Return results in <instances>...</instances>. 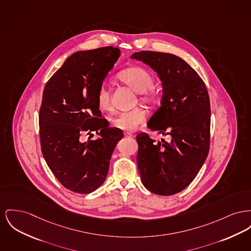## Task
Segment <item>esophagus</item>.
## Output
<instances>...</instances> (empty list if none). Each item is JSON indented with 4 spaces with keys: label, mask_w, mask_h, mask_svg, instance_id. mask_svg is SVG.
<instances>
[{
    "label": "esophagus",
    "mask_w": 251,
    "mask_h": 251,
    "mask_svg": "<svg viewBox=\"0 0 251 251\" xmlns=\"http://www.w3.org/2000/svg\"><path fill=\"white\" fill-rule=\"evenodd\" d=\"M124 136H125V137H133V134L131 133H129V132H125V133H124Z\"/></svg>",
    "instance_id": "obj_1"
}]
</instances>
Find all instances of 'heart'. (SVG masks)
<instances>
[{"label":"heart","instance_id":"b5f03b06","mask_svg":"<svg viewBox=\"0 0 251 251\" xmlns=\"http://www.w3.org/2000/svg\"><path fill=\"white\" fill-rule=\"evenodd\" d=\"M118 79L138 93L140 100L143 102L152 103L155 101V94L153 91L154 80L151 74L146 69L138 66L130 67L122 70L118 75ZM97 103L99 108L108 112L112 108L110 92L106 86L102 85L97 95ZM146 118V112L141 108L122 112L112 118V125L118 130L133 131L137 126L143 123Z\"/></svg>","mask_w":251,"mask_h":251}]
</instances>
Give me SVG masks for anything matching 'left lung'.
<instances>
[{"instance_id":"8db88e82","label":"left lung","mask_w":251,"mask_h":251,"mask_svg":"<svg viewBox=\"0 0 251 251\" xmlns=\"http://www.w3.org/2000/svg\"><path fill=\"white\" fill-rule=\"evenodd\" d=\"M131 59L149 65L161 80V106L147 126L171 138L155 142L147 133L136 135L141 181L150 192L173 195L192 183L208 154V93L199 75L176 55L141 51L133 53Z\"/></svg>"}]
</instances>
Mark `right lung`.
<instances>
[{"label": "right lung", "instance_id": "add662e5", "mask_svg": "<svg viewBox=\"0 0 251 251\" xmlns=\"http://www.w3.org/2000/svg\"><path fill=\"white\" fill-rule=\"evenodd\" d=\"M120 50L113 46L78 51L64 61L47 81L40 110L43 155L54 176L66 189L95 192L106 180L112 153L123 132L109 127L97 103L104 78ZM100 137L82 143V133Z\"/></svg>", "mask_w": 251, "mask_h": 251}]
</instances>
